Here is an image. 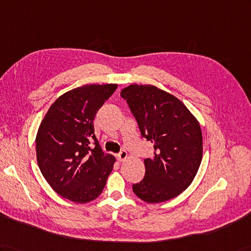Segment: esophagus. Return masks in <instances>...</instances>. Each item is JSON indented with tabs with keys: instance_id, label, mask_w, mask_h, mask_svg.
<instances>
[{
	"instance_id": "esophagus-1",
	"label": "esophagus",
	"mask_w": 251,
	"mask_h": 251,
	"mask_svg": "<svg viewBox=\"0 0 251 251\" xmlns=\"http://www.w3.org/2000/svg\"><path fill=\"white\" fill-rule=\"evenodd\" d=\"M127 157H128V154H127L126 151H121V152L118 155H116V158H118L119 161L126 160Z\"/></svg>"
}]
</instances>
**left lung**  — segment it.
I'll return each instance as SVG.
<instances>
[{"mask_svg":"<svg viewBox=\"0 0 251 251\" xmlns=\"http://www.w3.org/2000/svg\"><path fill=\"white\" fill-rule=\"evenodd\" d=\"M138 122L142 137L154 145V156L144 159L145 176L132 190L148 203H161L192 183L203 153L199 122L170 93L151 84H130L121 91Z\"/></svg>","mask_w":251,"mask_h":251,"instance_id":"obj_1","label":"left lung"}]
</instances>
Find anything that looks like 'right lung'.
Masks as SVG:
<instances>
[{
  "mask_svg": "<svg viewBox=\"0 0 251 251\" xmlns=\"http://www.w3.org/2000/svg\"><path fill=\"white\" fill-rule=\"evenodd\" d=\"M118 84H86L68 91L51 104L36 135L40 172L56 194L87 203L101 194L115 162L94 135L97 111ZM92 139L96 148L91 149Z\"/></svg>",
  "mask_w": 251,
  "mask_h": 251,
  "instance_id": "1",
  "label": "right lung"
}]
</instances>
